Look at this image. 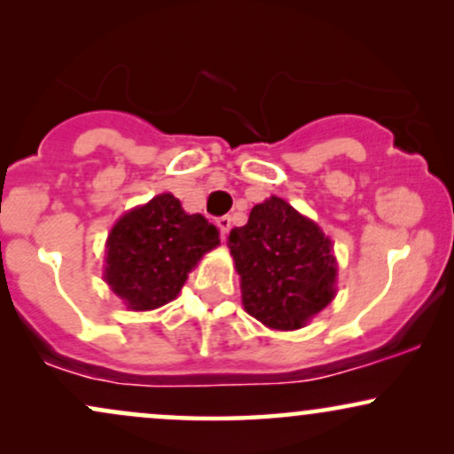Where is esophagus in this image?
<instances>
[{
    "label": "esophagus",
    "instance_id": "obj_1",
    "mask_svg": "<svg viewBox=\"0 0 454 454\" xmlns=\"http://www.w3.org/2000/svg\"><path fill=\"white\" fill-rule=\"evenodd\" d=\"M215 223H217V228H220L222 241H226L228 232H231V226H232V217L231 215H222V217H217Z\"/></svg>",
    "mask_w": 454,
    "mask_h": 454
}]
</instances>
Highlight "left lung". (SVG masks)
<instances>
[{"label": "left lung", "mask_w": 454, "mask_h": 454, "mask_svg": "<svg viewBox=\"0 0 454 454\" xmlns=\"http://www.w3.org/2000/svg\"><path fill=\"white\" fill-rule=\"evenodd\" d=\"M228 247L245 310L270 330H298L334 298L332 241L279 196L255 205L247 223L231 231Z\"/></svg>", "instance_id": "left-lung-1"}]
</instances>
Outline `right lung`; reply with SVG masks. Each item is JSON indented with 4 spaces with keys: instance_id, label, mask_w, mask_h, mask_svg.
Segmentation results:
<instances>
[{
    "instance_id": "obj_1",
    "label": "right lung",
    "mask_w": 454,
    "mask_h": 454,
    "mask_svg": "<svg viewBox=\"0 0 454 454\" xmlns=\"http://www.w3.org/2000/svg\"><path fill=\"white\" fill-rule=\"evenodd\" d=\"M220 245L217 228L188 215L173 194H158L116 222L106 245V281L133 310L171 302L188 272Z\"/></svg>"
}]
</instances>
